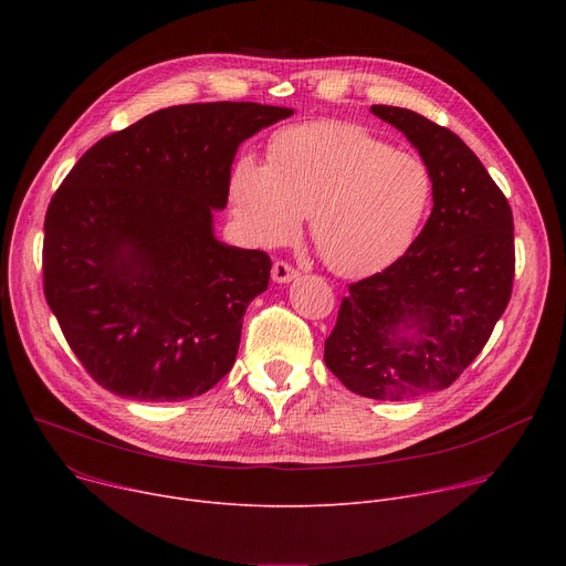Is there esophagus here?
<instances>
[{"label": "esophagus", "instance_id": "34e87169", "mask_svg": "<svg viewBox=\"0 0 566 566\" xmlns=\"http://www.w3.org/2000/svg\"><path fill=\"white\" fill-rule=\"evenodd\" d=\"M271 275H273V280L275 282H291L293 277H297V271L289 264V262H284V260H277L275 264H273V269H271Z\"/></svg>", "mask_w": 566, "mask_h": 566}]
</instances>
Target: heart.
<instances>
[{
    "instance_id": "1",
    "label": "heart",
    "mask_w": 566,
    "mask_h": 566,
    "mask_svg": "<svg viewBox=\"0 0 566 566\" xmlns=\"http://www.w3.org/2000/svg\"><path fill=\"white\" fill-rule=\"evenodd\" d=\"M432 192L423 158L347 120L286 127L269 145V168L247 158L230 179L234 219L253 244H286L311 214L319 255L343 275L382 269L406 253Z\"/></svg>"
}]
</instances>
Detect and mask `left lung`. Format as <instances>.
Here are the masks:
<instances>
[{"label": "left lung", "instance_id": "left-lung-1", "mask_svg": "<svg viewBox=\"0 0 566 566\" xmlns=\"http://www.w3.org/2000/svg\"><path fill=\"white\" fill-rule=\"evenodd\" d=\"M371 112L419 149L434 208L406 255L349 284L325 363L354 394L402 400L450 387L489 343L513 293V212L454 132L412 109Z\"/></svg>", "mask_w": 566, "mask_h": 566}]
</instances>
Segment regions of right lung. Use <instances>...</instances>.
I'll return each instance as SVG.
<instances>
[{
  "instance_id": "add662e5",
  "label": "right lung",
  "mask_w": 566,
  "mask_h": 566,
  "mask_svg": "<svg viewBox=\"0 0 566 566\" xmlns=\"http://www.w3.org/2000/svg\"><path fill=\"white\" fill-rule=\"evenodd\" d=\"M291 114L228 101L158 109L64 177L44 217V297L101 387L170 402L230 371L271 258L217 241L212 208L228 201L239 143Z\"/></svg>"
}]
</instances>
